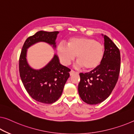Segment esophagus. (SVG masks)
Returning a JSON list of instances; mask_svg holds the SVG:
<instances>
[{
  "label": "esophagus",
  "mask_w": 134,
  "mask_h": 134,
  "mask_svg": "<svg viewBox=\"0 0 134 134\" xmlns=\"http://www.w3.org/2000/svg\"><path fill=\"white\" fill-rule=\"evenodd\" d=\"M76 73H77L75 71L73 70H71L70 71V76H72V75H74V74H76Z\"/></svg>",
  "instance_id": "34e87169"
}]
</instances>
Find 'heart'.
Listing matches in <instances>:
<instances>
[{
	"label": "heart",
	"instance_id": "heart-1",
	"mask_svg": "<svg viewBox=\"0 0 134 134\" xmlns=\"http://www.w3.org/2000/svg\"><path fill=\"white\" fill-rule=\"evenodd\" d=\"M57 52L61 63L68 65L77 58V65L91 71L99 66L104 55V47L91 38L79 37L68 40L67 46L59 44Z\"/></svg>",
	"mask_w": 134,
	"mask_h": 134
}]
</instances>
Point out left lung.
Masks as SVG:
<instances>
[{
    "label": "left lung",
    "mask_w": 134,
    "mask_h": 134,
    "mask_svg": "<svg viewBox=\"0 0 134 134\" xmlns=\"http://www.w3.org/2000/svg\"><path fill=\"white\" fill-rule=\"evenodd\" d=\"M104 55L96 69L79 74V94L84 102L96 105L109 96L118 81L120 71L119 49L107 35H104Z\"/></svg>",
    "instance_id": "left-lung-1"
}]
</instances>
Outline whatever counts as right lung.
<instances>
[{"instance_id":"1","label":"right lung","mask_w":134,"mask_h":134,"mask_svg":"<svg viewBox=\"0 0 134 134\" xmlns=\"http://www.w3.org/2000/svg\"><path fill=\"white\" fill-rule=\"evenodd\" d=\"M58 31H40L26 40L19 58V73L22 83L32 98L40 103L51 104L58 99L70 76V69L61 65L57 55L40 70H34L26 61L27 49L38 42H45L56 47Z\"/></svg>"}]
</instances>
